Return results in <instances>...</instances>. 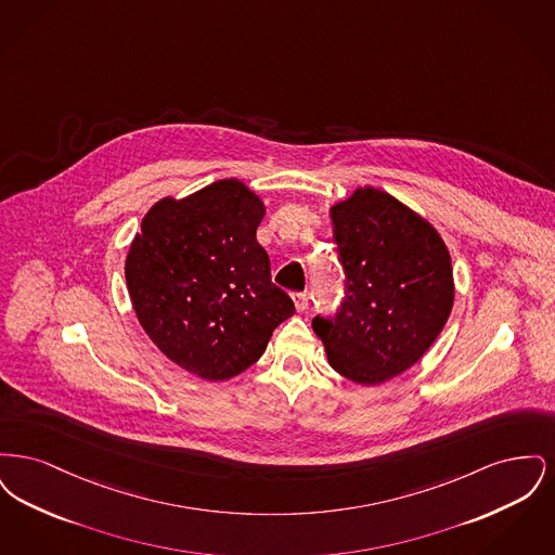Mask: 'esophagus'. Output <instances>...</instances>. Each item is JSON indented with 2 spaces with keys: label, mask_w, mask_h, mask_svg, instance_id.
<instances>
[{
  "label": "esophagus",
  "mask_w": 555,
  "mask_h": 555,
  "mask_svg": "<svg viewBox=\"0 0 555 555\" xmlns=\"http://www.w3.org/2000/svg\"><path fill=\"white\" fill-rule=\"evenodd\" d=\"M293 304H295V310H297V312H306L308 306H310L306 293H295V295H293Z\"/></svg>",
  "instance_id": "obj_1"
}]
</instances>
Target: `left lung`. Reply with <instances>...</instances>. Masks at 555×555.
<instances>
[{"mask_svg":"<svg viewBox=\"0 0 555 555\" xmlns=\"http://www.w3.org/2000/svg\"><path fill=\"white\" fill-rule=\"evenodd\" d=\"M331 218L347 299L312 326L333 369L374 387L412 369L443 331L455 297L451 256L424 216L376 186L353 189Z\"/></svg>","mask_w":555,"mask_h":555,"instance_id":"8db88e82","label":"left lung"}]
</instances>
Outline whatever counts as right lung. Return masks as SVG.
<instances>
[{"instance_id": "1", "label": "right lung", "mask_w": 555, "mask_h": 555, "mask_svg": "<svg viewBox=\"0 0 555 555\" xmlns=\"http://www.w3.org/2000/svg\"><path fill=\"white\" fill-rule=\"evenodd\" d=\"M264 214L249 185L222 179L162 197L132 237L125 276L134 317L170 362L204 380L256 364L295 312L256 238Z\"/></svg>"}]
</instances>
